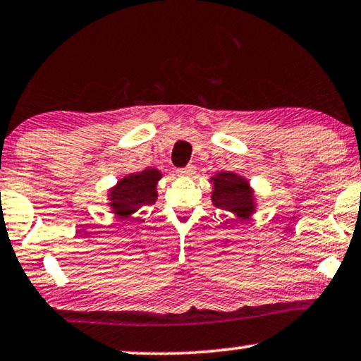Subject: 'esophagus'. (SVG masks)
<instances>
[{
    "instance_id": "34e87169",
    "label": "esophagus",
    "mask_w": 361,
    "mask_h": 361,
    "mask_svg": "<svg viewBox=\"0 0 361 361\" xmlns=\"http://www.w3.org/2000/svg\"><path fill=\"white\" fill-rule=\"evenodd\" d=\"M195 173H196V166L195 165H186L185 169L178 170L180 176H192Z\"/></svg>"
}]
</instances>
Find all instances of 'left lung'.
I'll list each match as a JSON object with an SVG mask.
<instances>
[{"label": "left lung", "mask_w": 361, "mask_h": 361, "mask_svg": "<svg viewBox=\"0 0 361 361\" xmlns=\"http://www.w3.org/2000/svg\"><path fill=\"white\" fill-rule=\"evenodd\" d=\"M212 204L224 211L233 212L241 220L250 219L256 211L255 195L250 183L233 171H219L212 176Z\"/></svg>", "instance_id": "1"}]
</instances>
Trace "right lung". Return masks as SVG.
<instances>
[{
  "label": "right lung",
  "mask_w": 361,
  "mask_h": 361,
  "mask_svg": "<svg viewBox=\"0 0 361 361\" xmlns=\"http://www.w3.org/2000/svg\"><path fill=\"white\" fill-rule=\"evenodd\" d=\"M162 173L155 169H147L137 173H129L111 188L109 206L118 217L128 219L142 206H150L157 201V183Z\"/></svg>",
  "instance_id": "add662e5"
}]
</instances>
